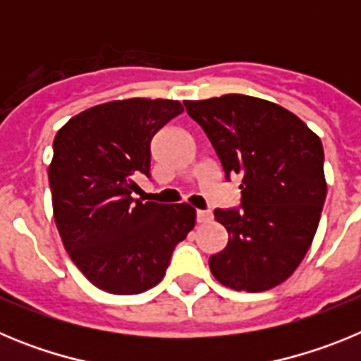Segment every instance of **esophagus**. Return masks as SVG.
Segmentation results:
<instances>
[{
	"mask_svg": "<svg viewBox=\"0 0 361 361\" xmlns=\"http://www.w3.org/2000/svg\"><path fill=\"white\" fill-rule=\"evenodd\" d=\"M209 220H212V213L204 212V209H199V212H197V222L206 224V222H209Z\"/></svg>",
	"mask_w": 361,
	"mask_h": 361,
	"instance_id": "obj_1",
	"label": "esophagus"
}]
</instances>
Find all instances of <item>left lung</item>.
<instances>
[{
	"mask_svg": "<svg viewBox=\"0 0 361 361\" xmlns=\"http://www.w3.org/2000/svg\"><path fill=\"white\" fill-rule=\"evenodd\" d=\"M208 135L226 178L242 177L240 208L215 209L228 245L209 257L222 286L260 293L295 273L327 195L324 148L307 124L279 104L242 94L184 101Z\"/></svg>",
	"mask_w": 361,
	"mask_h": 361,
	"instance_id": "obj_1",
	"label": "left lung"
}]
</instances>
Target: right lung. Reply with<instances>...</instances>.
Segmentation results:
<instances>
[{
  "instance_id": "1",
  "label": "right lung",
  "mask_w": 361,
  "mask_h": 361,
  "mask_svg": "<svg viewBox=\"0 0 361 361\" xmlns=\"http://www.w3.org/2000/svg\"><path fill=\"white\" fill-rule=\"evenodd\" d=\"M178 101L133 97L97 104L54 139L49 168L54 219L72 262L95 288L137 295L157 286L175 245L195 226L190 204L133 199L149 177V142L183 114Z\"/></svg>"
}]
</instances>
